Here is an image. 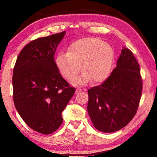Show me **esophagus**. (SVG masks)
I'll return each instance as SVG.
<instances>
[{
  "instance_id": "1",
  "label": "esophagus",
  "mask_w": 157,
  "mask_h": 157,
  "mask_svg": "<svg viewBox=\"0 0 157 157\" xmlns=\"http://www.w3.org/2000/svg\"><path fill=\"white\" fill-rule=\"evenodd\" d=\"M80 91H81L80 89H79V88L77 89H76V93H78V92H79Z\"/></svg>"
}]
</instances>
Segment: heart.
Returning a JSON list of instances; mask_svg holds the SVG:
<instances>
[{
	"label": "heart",
	"mask_w": 157,
	"mask_h": 157,
	"mask_svg": "<svg viewBox=\"0 0 157 157\" xmlns=\"http://www.w3.org/2000/svg\"><path fill=\"white\" fill-rule=\"evenodd\" d=\"M114 51L109 44L94 37L82 38L68 47L67 53L58 55L56 59L61 74L68 80H73L82 71L84 73L74 82L85 84L91 80H105L111 71Z\"/></svg>",
	"instance_id": "1"
}]
</instances>
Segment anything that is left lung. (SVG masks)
I'll list each match as a JSON object with an SVG mask.
<instances>
[{
    "mask_svg": "<svg viewBox=\"0 0 157 157\" xmlns=\"http://www.w3.org/2000/svg\"><path fill=\"white\" fill-rule=\"evenodd\" d=\"M142 88L139 63L131 50L123 47L109 77L88 90L87 111L94 126L106 133L125 127L136 113Z\"/></svg>",
    "mask_w": 157,
    "mask_h": 157,
    "instance_id": "left-lung-1",
    "label": "left lung"
}]
</instances>
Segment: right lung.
I'll return each instance as SVG.
<instances>
[{
	"label": "right lung",
	"mask_w": 157,
	"mask_h": 157,
	"mask_svg": "<svg viewBox=\"0 0 157 157\" xmlns=\"http://www.w3.org/2000/svg\"><path fill=\"white\" fill-rule=\"evenodd\" d=\"M65 31L32 41L23 48L13 71V99L25 123L34 131L50 134L63 122L62 112L75 89L63 79L55 52Z\"/></svg>",
	"instance_id": "right-lung-1"
}]
</instances>
